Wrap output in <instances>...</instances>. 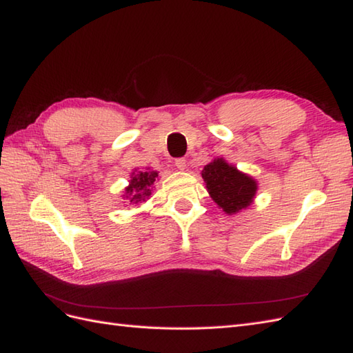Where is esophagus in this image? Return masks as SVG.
<instances>
[{
  "instance_id": "obj_1",
  "label": "esophagus",
  "mask_w": 353,
  "mask_h": 353,
  "mask_svg": "<svg viewBox=\"0 0 353 353\" xmlns=\"http://www.w3.org/2000/svg\"><path fill=\"white\" fill-rule=\"evenodd\" d=\"M174 165L179 170H185L186 168V159H185V157H179V159L174 161Z\"/></svg>"
}]
</instances>
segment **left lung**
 I'll use <instances>...</instances> for the list:
<instances>
[{"instance_id": "left-lung-1", "label": "left lung", "mask_w": 353, "mask_h": 353, "mask_svg": "<svg viewBox=\"0 0 353 353\" xmlns=\"http://www.w3.org/2000/svg\"><path fill=\"white\" fill-rule=\"evenodd\" d=\"M201 177L209 196L229 215L250 206L258 190V183L253 177L238 171L223 157L208 163L201 171Z\"/></svg>"}]
</instances>
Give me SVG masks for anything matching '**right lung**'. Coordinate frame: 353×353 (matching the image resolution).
I'll return each instance as SVG.
<instances>
[{
  "instance_id": "obj_1",
  "label": "right lung",
  "mask_w": 353,
  "mask_h": 353,
  "mask_svg": "<svg viewBox=\"0 0 353 353\" xmlns=\"http://www.w3.org/2000/svg\"><path fill=\"white\" fill-rule=\"evenodd\" d=\"M157 171H138L133 172L130 179V185L125 188V199L130 200V203H139L145 201L148 196H152V185L156 182Z\"/></svg>"
}]
</instances>
